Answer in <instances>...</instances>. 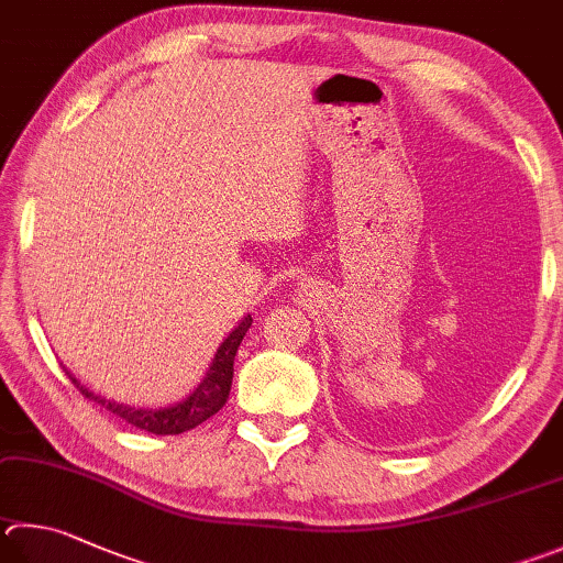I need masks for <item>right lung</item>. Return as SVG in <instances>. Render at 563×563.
Masks as SVG:
<instances>
[{
	"mask_svg": "<svg viewBox=\"0 0 563 563\" xmlns=\"http://www.w3.org/2000/svg\"><path fill=\"white\" fill-rule=\"evenodd\" d=\"M251 322H253V317L246 314L239 322V327H233L231 334L221 342L217 354H213V362L209 366L207 376H203L199 386L194 388L187 398H181V401L172 404V406L137 408V406L110 401V398L86 388L74 374L66 369V366L64 369L68 374V379L76 384L80 394L90 398V401H96L98 406H103L106 411L115 413L118 418H122V421H128L130 426L140 428V431H147L155 435H179V433L191 431V428H197L199 423L207 421V418L221 411L223 404L229 401V391H231V382H233V360H236L241 340L246 336Z\"/></svg>",
	"mask_w": 563,
	"mask_h": 563,
	"instance_id": "1",
	"label": "right lung"
}]
</instances>
